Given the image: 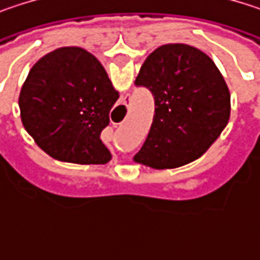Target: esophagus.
Here are the masks:
<instances>
[{
    "instance_id": "34e87169",
    "label": "esophagus",
    "mask_w": 260,
    "mask_h": 260,
    "mask_svg": "<svg viewBox=\"0 0 260 260\" xmlns=\"http://www.w3.org/2000/svg\"><path fill=\"white\" fill-rule=\"evenodd\" d=\"M126 98H128V96H125V99H123V104H125V105L128 107V101H126Z\"/></svg>"
}]
</instances>
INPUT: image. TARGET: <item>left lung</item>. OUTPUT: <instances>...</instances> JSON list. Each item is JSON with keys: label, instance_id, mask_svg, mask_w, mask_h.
<instances>
[{"label": "left lung", "instance_id": "8db88e82", "mask_svg": "<svg viewBox=\"0 0 260 260\" xmlns=\"http://www.w3.org/2000/svg\"><path fill=\"white\" fill-rule=\"evenodd\" d=\"M137 85L155 99L149 135L134 161L156 170L200 158L231 117V91L215 63L200 49L167 43L144 60Z\"/></svg>", "mask_w": 260, "mask_h": 260}]
</instances>
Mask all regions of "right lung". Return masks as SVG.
Listing matches in <instances>:
<instances>
[{
  "label": "right lung",
  "instance_id": "1",
  "mask_svg": "<svg viewBox=\"0 0 260 260\" xmlns=\"http://www.w3.org/2000/svg\"><path fill=\"white\" fill-rule=\"evenodd\" d=\"M119 99L101 61L78 46L43 55L28 72L19 94L21 119L36 144L54 159L107 164L101 132Z\"/></svg>",
  "mask_w": 260,
  "mask_h": 260
}]
</instances>
